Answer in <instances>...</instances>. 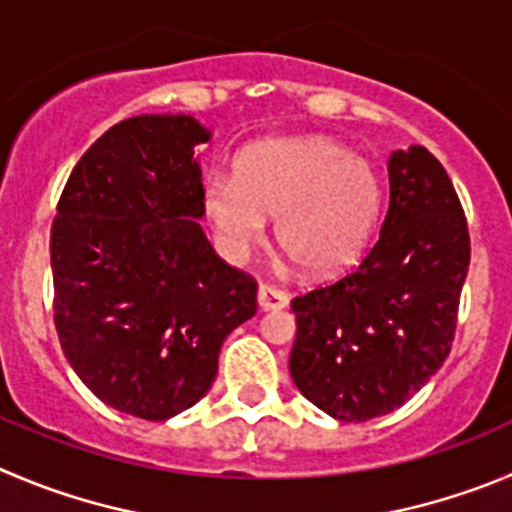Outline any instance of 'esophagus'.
Segmentation results:
<instances>
[{
	"instance_id": "1",
	"label": "esophagus",
	"mask_w": 512,
	"mask_h": 512,
	"mask_svg": "<svg viewBox=\"0 0 512 512\" xmlns=\"http://www.w3.org/2000/svg\"><path fill=\"white\" fill-rule=\"evenodd\" d=\"M257 305H260L262 310H280L288 305V295L280 288H275V285L262 283L260 288H257Z\"/></svg>"
}]
</instances>
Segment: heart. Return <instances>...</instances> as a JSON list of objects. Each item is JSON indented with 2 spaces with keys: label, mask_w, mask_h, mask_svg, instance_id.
<instances>
[{
  "label": "heart",
  "mask_w": 512,
  "mask_h": 512,
  "mask_svg": "<svg viewBox=\"0 0 512 512\" xmlns=\"http://www.w3.org/2000/svg\"><path fill=\"white\" fill-rule=\"evenodd\" d=\"M381 209L374 166L331 136L267 138L245 148L234 179L209 174L204 212L229 260H245L278 217V245L300 272L328 278L369 242Z\"/></svg>",
  "instance_id": "obj_1"
}]
</instances>
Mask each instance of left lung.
I'll return each mask as SVG.
<instances>
[{
    "label": "left lung",
    "instance_id": "obj_1",
    "mask_svg": "<svg viewBox=\"0 0 512 512\" xmlns=\"http://www.w3.org/2000/svg\"><path fill=\"white\" fill-rule=\"evenodd\" d=\"M470 232L444 166L424 146L389 159L379 240L343 278L293 298L290 376L338 422H369L417 394L450 356Z\"/></svg>",
    "mask_w": 512,
    "mask_h": 512
}]
</instances>
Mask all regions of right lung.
I'll return each instance as SVG.
<instances>
[{
	"label": "right lung",
	"instance_id": "1",
	"mask_svg": "<svg viewBox=\"0 0 512 512\" xmlns=\"http://www.w3.org/2000/svg\"><path fill=\"white\" fill-rule=\"evenodd\" d=\"M191 116H136L75 164L50 232L55 328L103 404L148 422L194 407L224 338L257 310L252 275L227 265L204 214Z\"/></svg>",
	"mask_w": 512,
	"mask_h": 512
}]
</instances>
